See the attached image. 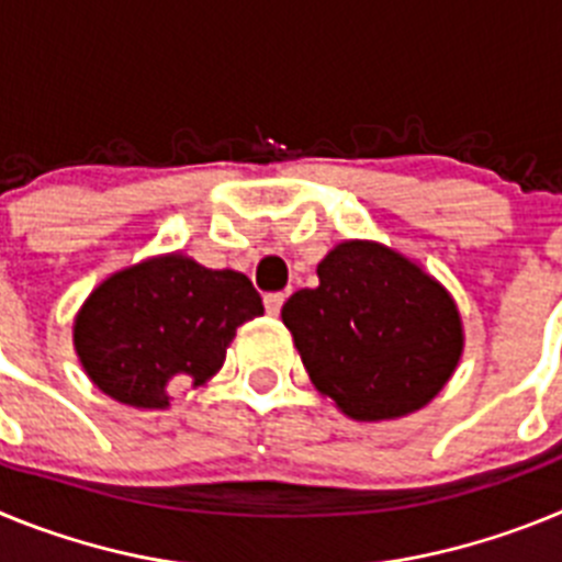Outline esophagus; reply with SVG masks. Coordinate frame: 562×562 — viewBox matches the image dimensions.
I'll return each instance as SVG.
<instances>
[{"mask_svg":"<svg viewBox=\"0 0 562 562\" xmlns=\"http://www.w3.org/2000/svg\"><path fill=\"white\" fill-rule=\"evenodd\" d=\"M284 301H286L284 292H270V295H265V310H267V315L276 317L278 312H281V306H284Z\"/></svg>","mask_w":562,"mask_h":562,"instance_id":"34e87169","label":"esophagus"}]
</instances>
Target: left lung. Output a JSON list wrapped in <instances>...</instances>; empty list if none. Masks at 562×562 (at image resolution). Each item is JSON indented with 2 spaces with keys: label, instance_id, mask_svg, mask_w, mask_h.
Wrapping results in <instances>:
<instances>
[{
  "label": "left lung",
  "instance_id": "8db88e82",
  "mask_svg": "<svg viewBox=\"0 0 562 562\" xmlns=\"http://www.w3.org/2000/svg\"><path fill=\"white\" fill-rule=\"evenodd\" d=\"M321 284L281 310L310 380L357 422L425 408L459 366L464 335L450 292L376 241H342Z\"/></svg>",
  "mask_w": 562,
  "mask_h": 562
}]
</instances>
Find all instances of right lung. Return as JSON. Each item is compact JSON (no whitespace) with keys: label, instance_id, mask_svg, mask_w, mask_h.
Masks as SVG:
<instances>
[{"label":"right lung","instance_id":"obj_1","mask_svg":"<svg viewBox=\"0 0 562 562\" xmlns=\"http://www.w3.org/2000/svg\"><path fill=\"white\" fill-rule=\"evenodd\" d=\"M265 315L250 278L168 252L114 272L83 301L76 351L103 394L134 408H166V385L211 380L245 321Z\"/></svg>","mask_w":562,"mask_h":562}]
</instances>
